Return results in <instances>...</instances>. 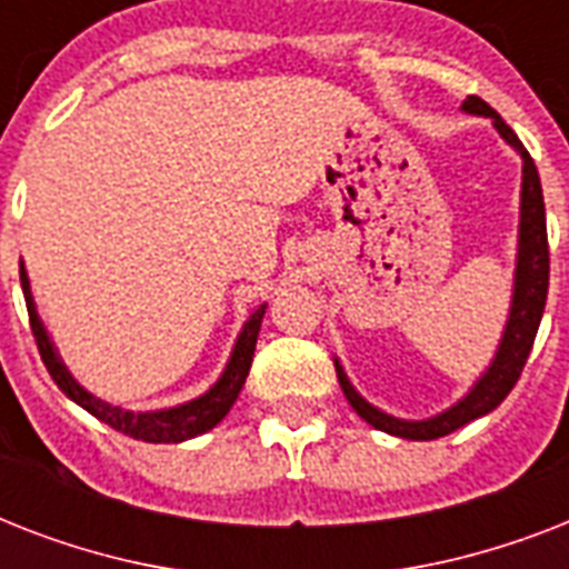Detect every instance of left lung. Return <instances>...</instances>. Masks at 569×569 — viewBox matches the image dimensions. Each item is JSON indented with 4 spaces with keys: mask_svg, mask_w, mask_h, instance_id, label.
I'll use <instances>...</instances> for the list:
<instances>
[{
    "mask_svg": "<svg viewBox=\"0 0 569 569\" xmlns=\"http://www.w3.org/2000/svg\"><path fill=\"white\" fill-rule=\"evenodd\" d=\"M463 109L472 114H485L493 120V127L499 129V136L522 156V214H520V253H517V277H513V303L511 316H508V328H505L502 346L496 351V360L490 363L481 380H478L472 392L463 401L446 410V413L425 419V422H405L396 416L380 413L378 407L357 396L355 387L348 383L346 372L337 363V378L339 387L346 392L357 413L363 416L366 422L387 431L392 437H405V440H437L446 433L458 431L467 422L478 419V416L490 413L496 407L502 405L513 383L520 380L522 366L529 360L535 337H538L540 319H543V307H547V292H549V241H547V209H543V191H540V177L535 168V159L529 150L522 147L508 123L487 106L481 97H467Z\"/></svg>",
    "mask_w": 569,
    "mask_h": 569,
    "instance_id": "obj_1",
    "label": "left lung"
}]
</instances>
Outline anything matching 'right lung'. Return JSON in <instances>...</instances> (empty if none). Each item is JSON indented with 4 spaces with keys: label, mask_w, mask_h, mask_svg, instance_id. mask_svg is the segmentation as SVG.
Segmentation results:
<instances>
[{
    "label": "right lung",
    "mask_w": 569,
    "mask_h": 569,
    "mask_svg": "<svg viewBox=\"0 0 569 569\" xmlns=\"http://www.w3.org/2000/svg\"><path fill=\"white\" fill-rule=\"evenodd\" d=\"M20 283L22 295H26V310H29V325L31 333H34V342H38L40 360L47 366V372L52 375V380L58 383V389L64 392L67 398H73L76 405L84 407L88 413L97 416L100 422L111 425L114 431L127 433L132 440L144 442H182L197 433H206L209 428L221 422L223 416L230 413V407L236 405L241 387H244V378L250 372V363H253V348H257L259 325H262V316H266V307H259L253 316L248 319L244 330H241L239 342L232 348V357L227 369H223L221 380L214 383L206 396L194 398L189 405L171 407V410H156V413H132V410H123V407H111L100 398H93L91 392H84L70 372L64 369V363L58 360L56 348L49 342L47 330L40 325L38 310H34V301H31L29 277H26V268L20 266Z\"/></svg>",
    "instance_id": "right-lung-1"
}]
</instances>
